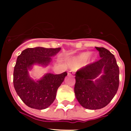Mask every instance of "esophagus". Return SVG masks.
Here are the masks:
<instances>
[{
  "mask_svg": "<svg viewBox=\"0 0 131 131\" xmlns=\"http://www.w3.org/2000/svg\"><path fill=\"white\" fill-rule=\"evenodd\" d=\"M68 75H73L74 74V72L73 71H68Z\"/></svg>",
  "mask_w": 131,
  "mask_h": 131,
  "instance_id": "34e87169",
  "label": "esophagus"
}]
</instances>
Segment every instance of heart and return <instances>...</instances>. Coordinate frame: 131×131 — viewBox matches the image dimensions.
I'll use <instances>...</instances> for the list:
<instances>
[{
  "instance_id": "1",
  "label": "heart",
  "mask_w": 131,
  "mask_h": 131,
  "mask_svg": "<svg viewBox=\"0 0 131 131\" xmlns=\"http://www.w3.org/2000/svg\"><path fill=\"white\" fill-rule=\"evenodd\" d=\"M89 55V52H82L81 54H79V55L76 56H74V57L71 58V59H69L68 60V63L70 66L71 67H76L78 66L79 65H81V63H84L85 61H86V59L88 58ZM89 60L92 61V60L94 59V56H91L89 57Z\"/></svg>"
}]
</instances>
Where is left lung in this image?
<instances>
[{"instance_id":"left-lung-1","label":"left lung","mask_w":131,"mask_h":131,"mask_svg":"<svg viewBox=\"0 0 131 131\" xmlns=\"http://www.w3.org/2000/svg\"><path fill=\"white\" fill-rule=\"evenodd\" d=\"M96 48L101 58L81 68L75 74L76 98L83 107L89 110L107 106L115 96L119 84V69L114 55L103 47Z\"/></svg>"}]
</instances>
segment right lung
<instances>
[{
    "label": "right lung",
    "instance_id": "add662e5",
    "mask_svg": "<svg viewBox=\"0 0 131 131\" xmlns=\"http://www.w3.org/2000/svg\"><path fill=\"white\" fill-rule=\"evenodd\" d=\"M60 50V48H28L18 56L14 69V86L19 98L29 107L44 110L55 100L58 89L68 75L66 71L58 75L47 73L36 81L31 78L28 71L33 65L48 66L51 57Z\"/></svg>",
    "mask_w": 131,
    "mask_h": 131
}]
</instances>
